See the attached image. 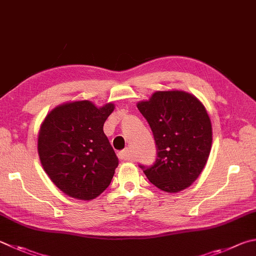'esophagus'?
<instances>
[{"label":"esophagus","mask_w":256,"mask_h":256,"mask_svg":"<svg viewBox=\"0 0 256 256\" xmlns=\"http://www.w3.org/2000/svg\"><path fill=\"white\" fill-rule=\"evenodd\" d=\"M118 156L120 160H128L130 159V150H128V148H124V150L120 151L118 153Z\"/></svg>","instance_id":"34e87169"}]
</instances>
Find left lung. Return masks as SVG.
Listing matches in <instances>:
<instances>
[{
	"instance_id": "left-lung-1",
	"label": "left lung",
	"mask_w": 256,
	"mask_h": 256,
	"mask_svg": "<svg viewBox=\"0 0 256 256\" xmlns=\"http://www.w3.org/2000/svg\"><path fill=\"white\" fill-rule=\"evenodd\" d=\"M136 106L156 146L154 164L140 166L144 174L166 192L188 188L202 174L212 148V123L205 106L182 90L156 92Z\"/></svg>"
}]
</instances>
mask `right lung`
I'll list each match as a JSON object with an SVG mask.
<instances>
[{
  "instance_id": "add662e5",
  "label": "right lung",
  "mask_w": 256,
  "mask_h": 256,
  "mask_svg": "<svg viewBox=\"0 0 256 256\" xmlns=\"http://www.w3.org/2000/svg\"><path fill=\"white\" fill-rule=\"evenodd\" d=\"M113 110L112 103L96 108L90 100L72 102L54 108L41 124V164L69 197L90 200L112 181L118 159L103 126Z\"/></svg>"
}]
</instances>
